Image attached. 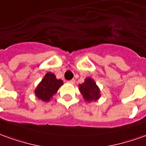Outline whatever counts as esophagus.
<instances>
[{
  "mask_svg": "<svg viewBox=\"0 0 146 146\" xmlns=\"http://www.w3.org/2000/svg\"><path fill=\"white\" fill-rule=\"evenodd\" d=\"M68 83H70V84H73L75 83V80H74V79H72V80H68Z\"/></svg>",
  "mask_w": 146,
  "mask_h": 146,
  "instance_id": "obj_1",
  "label": "esophagus"
}]
</instances>
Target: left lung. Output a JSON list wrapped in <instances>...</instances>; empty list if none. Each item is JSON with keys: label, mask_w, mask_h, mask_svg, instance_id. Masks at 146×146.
Instances as JSON below:
<instances>
[{"label": "left lung", "mask_w": 146, "mask_h": 146, "mask_svg": "<svg viewBox=\"0 0 146 146\" xmlns=\"http://www.w3.org/2000/svg\"><path fill=\"white\" fill-rule=\"evenodd\" d=\"M79 89L86 101H95L100 96L99 88L91 78H86L84 82L79 85Z\"/></svg>", "instance_id": "obj_1"}]
</instances>
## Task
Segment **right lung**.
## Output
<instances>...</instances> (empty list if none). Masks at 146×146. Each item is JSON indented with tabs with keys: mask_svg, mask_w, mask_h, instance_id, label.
<instances>
[{
	"mask_svg": "<svg viewBox=\"0 0 146 146\" xmlns=\"http://www.w3.org/2000/svg\"><path fill=\"white\" fill-rule=\"evenodd\" d=\"M62 84V80H58L54 73H47L36 88L35 93L38 99L48 101Z\"/></svg>",
	"mask_w": 146,
	"mask_h": 146,
	"instance_id": "right-lung-1",
	"label": "right lung"
}]
</instances>
